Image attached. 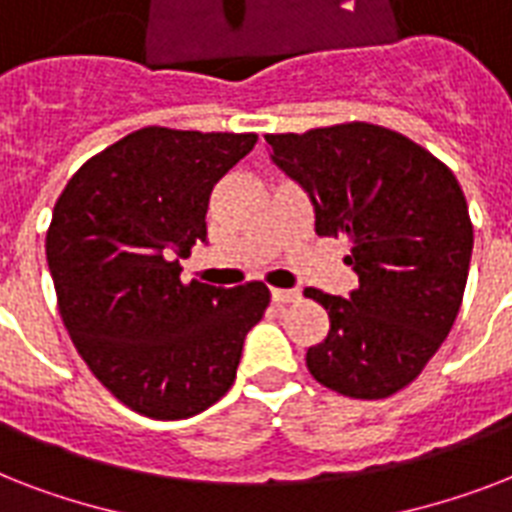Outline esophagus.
I'll return each mask as SVG.
<instances>
[{
    "label": "esophagus",
    "instance_id": "1",
    "mask_svg": "<svg viewBox=\"0 0 512 512\" xmlns=\"http://www.w3.org/2000/svg\"><path fill=\"white\" fill-rule=\"evenodd\" d=\"M271 297H273V303L287 305V303H297V300H300V292H297V289H271Z\"/></svg>",
    "mask_w": 512,
    "mask_h": 512
}]
</instances>
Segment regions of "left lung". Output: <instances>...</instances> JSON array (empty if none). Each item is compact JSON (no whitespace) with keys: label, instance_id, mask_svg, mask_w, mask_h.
<instances>
[{"label":"left lung","instance_id":"left-lung-1","mask_svg":"<svg viewBox=\"0 0 512 512\" xmlns=\"http://www.w3.org/2000/svg\"><path fill=\"white\" fill-rule=\"evenodd\" d=\"M271 159L303 185L319 236H348L350 297L305 289L329 335L305 353L313 380L350 398H388L441 348L465 295L473 223L454 172L380 124L345 122L265 135Z\"/></svg>","mask_w":512,"mask_h":512}]
</instances>
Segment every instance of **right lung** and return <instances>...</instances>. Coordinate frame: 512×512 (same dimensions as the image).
Segmentation results:
<instances>
[{
  "label": "right lung",
  "instance_id": "1",
  "mask_svg": "<svg viewBox=\"0 0 512 512\" xmlns=\"http://www.w3.org/2000/svg\"><path fill=\"white\" fill-rule=\"evenodd\" d=\"M255 143V132L143 127L87 159L55 201L47 265L60 319L132 412L193 417L236 380L271 292L183 284L180 257L207 241L212 188Z\"/></svg>",
  "mask_w": 512,
  "mask_h": 512
}]
</instances>
